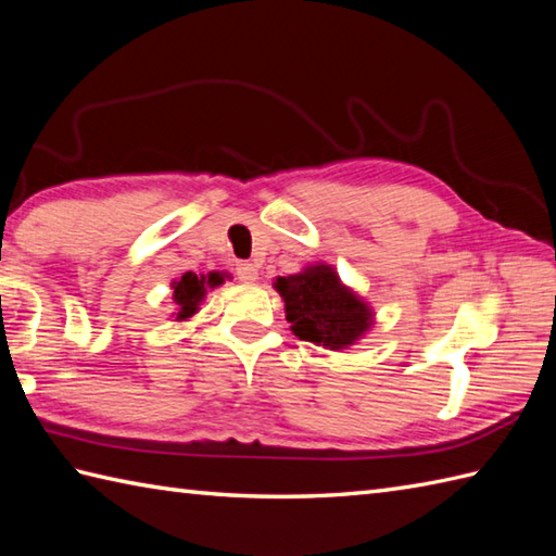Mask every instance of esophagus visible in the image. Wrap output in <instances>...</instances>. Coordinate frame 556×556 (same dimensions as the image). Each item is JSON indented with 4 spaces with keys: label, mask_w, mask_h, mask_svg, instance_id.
Wrapping results in <instances>:
<instances>
[{
    "label": "esophagus",
    "mask_w": 556,
    "mask_h": 556,
    "mask_svg": "<svg viewBox=\"0 0 556 556\" xmlns=\"http://www.w3.org/2000/svg\"><path fill=\"white\" fill-rule=\"evenodd\" d=\"M236 277L245 281V285H251V281L257 279V267L253 263H239L236 265Z\"/></svg>",
    "instance_id": "34e87169"
}]
</instances>
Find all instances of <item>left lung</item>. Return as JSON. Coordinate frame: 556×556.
<instances>
[{
    "label": "left lung",
    "mask_w": 556,
    "mask_h": 556,
    "mask_svg": "<svg viewBox=\"0 0 556 556\" xmlns=\"http://www.w3.org/2000/svg\"><path fill=\"white\" fill-rule=\"evenodd\" d=\"M291 332L329 351L356 344L375 325V315L356 291L339 279L332 265L315 263L296 275L277 277Z\"/></svg>",
    "instance_id": "1"
}]
</instances>
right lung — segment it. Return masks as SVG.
<instances>
[{
	"label": "right lung",
	"instance_id": "right-lung-1",
	"mask_svg": "<svg viewBox=\"0 0 556 556\" xmlns=\"http://www.w3.org/2000/svg\"><path fill=\"white\" fill-rule=\"evenodd\" d=\"M229 275L227 271H210V275H195V271H186L181 279L172 281L174 289V303H176V313L174 323H186L188 317H193L200 311V303L205 301V293L210 289H217L224 285V279Z\"/></svg>",
	"mask_w": 556,
	"mask_h": 556
}]
</instances>
